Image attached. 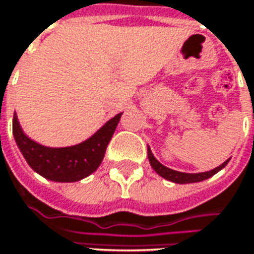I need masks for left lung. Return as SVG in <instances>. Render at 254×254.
I'll list each match as a JSON object with an SVG mask.
<instances>
[{
    "mask_svg": "<svg viewBox=\"0 0 254 254\" xmlns=\"http://www.w3.org/2000/svg\"><path fill=\"white\" fill-rule=\"evenodd\" d=\"M148 159H149V163H151L152 169H154L159 176H162L163 179H166V180H169V182H173V183H179V185L202 182V180H205V179L214 176L215 173H218L221 169H224V168H225L226 163L229 162V159H226L225 162L222 163V165H219V166H217L215 169H212V171H208V172H201V173H185V172H178V171H173V169H171V168H166L165 165H162V163L159 162V161L155 158L149 147H148Z\"/></svg>",
    "mask_w": 254,
    "mask_h": 254,
    "instance_id": "left-lung-1",
    "label": "left lung"
}]
</instances>
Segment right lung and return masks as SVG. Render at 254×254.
Instances as JSON below:
<instances>
[{"instance_id": "obj_1", "label": "right lung", "mask_w": 254, "mask_h": 254, "mask_svg": "<svg viewBox=\"0 0 254 254\" xmlns=\"http://www.w3.org/2000/svg\"><path fill=\"white\" fill-rule=\"evenodd\" d=\"M122 115H116L92 137L72 147H44L30 139L22 130L16 113H13L12 132L23 158L36 173L53 182L72 183L89 176L99 168Z\"/></svg>"}]
</instances>
